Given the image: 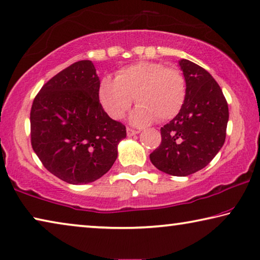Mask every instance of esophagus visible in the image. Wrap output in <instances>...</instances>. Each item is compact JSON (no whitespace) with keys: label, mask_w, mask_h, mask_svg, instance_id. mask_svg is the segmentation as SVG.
<instances>
[{"label":"esophagus","mask_w":260,"mask_h":260,"mask_svg":"<svg viewBox=\"0 0 260 260\" xmlns=\"http://www.w3.org/2000/svg\"><path fill=\"white\" fill-rule=\"evenodd\" d=\"M140 133V131L137 129H132V128H127V137H133V135Z\"/></svg>","instance_id":"esophagus-1"}]
</instances>
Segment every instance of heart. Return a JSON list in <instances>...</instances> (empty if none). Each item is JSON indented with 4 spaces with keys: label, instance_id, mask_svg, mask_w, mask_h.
Returning a JSON list of instances; mask_svg holds the SVG:
<instances>
[{
    "label": "heart",
    "instance_id": "heart-1",
    "mask_svg": "<svg viewBox=\"0 0 260 260\" xmlns=\"http://www.w3.org/2000/svg\"><path fill=\"white\" fill-rule=\"evenodd\" d=\"M187 84L177 69L164 64L141 61L120 70L115 79L103 78L99 85V100L112 119L123 118L135 103L138 107L131 114V123L145 126L175 118L183 107Z\"/></svg>",
    "mask_w": 260,
    "mask_h": 260
}]
</instances>
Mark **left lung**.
Returning <instances> with one entry per match:
<instances>
[{
  "label": "left lung",
  "instance_id": "8db88e82",
  "mask_svg": "<svg viewBox=\"0 0 260 260\" xmlns=\"http://www.w3.org/2000/svg\"><path fill=\"white\" fill-rule=\"evenodd\" d=\"M187 84L180 113L161 127V145L149 155L158 170L188 176L203 169L225 141L229 108L219 85L207 70L179 60Z\"/></svg>",
  "mask_w": 260,
  "mask_h": 260
}]
</instances>
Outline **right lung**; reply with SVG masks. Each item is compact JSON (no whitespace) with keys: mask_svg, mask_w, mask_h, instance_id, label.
I'll return each mask as SVG.
<instances>
[{"mask_svg":"<svg viewBox=\"0 0 260 260\" xmlns=\"http://www.w3.org/2000/svg\"><path fill=\"white\" fill-rule=\"evenodd\" d=\"M99 85L92 61H77L52 77L31 107L34 152L68 183L86 184L105 175L126 138V127L104 111Z\"/></svg>","mask_w":260,"mask_h":260,"instance_id":"obj_1","label":"right lung"}]
</instances>
